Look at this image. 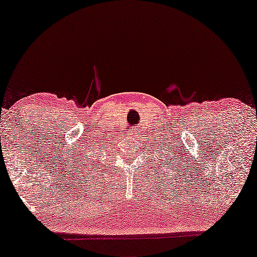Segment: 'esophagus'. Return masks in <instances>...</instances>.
<instances>
[{"label": "esophagus", "mask_w": 257, "mask_h": 257, "mask_svg": "<svg viewBox=\"0 0 257 257\" xmlns=\"http://www.w3.org/2000/svg\"><path fill=\"white\" fill-rule=\"evenodd\" d=\"M128 135H130V137H132V138H137V137L139 136V132H138V130H137V128L130 130Z\"/></svg>", "instance_id": "obj_1"}]
</instances>
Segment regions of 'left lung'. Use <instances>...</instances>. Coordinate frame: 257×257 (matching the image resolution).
I'll return each instance as SVG.
<instances>
[{"mask_svg": "<svg viewBox=\"0 0 257 257\" xmlns=\"http://www.w3.org/2000/svg\"><path fill=\"white\" fill-rule=\"evenodd\" d=\"M175 152H176V151H175ZM177 155H179V152H177ZM172 159H176V161H177V158H175V156H172V158L170 159V162H172ZM173 162H175V161H173ZM168 164L170 165V163H168Z\"/></svg>", "mask_w": 257, "mask_h": 257, "instance_id": "obj_1", "label": "left lung"}]
</instances>
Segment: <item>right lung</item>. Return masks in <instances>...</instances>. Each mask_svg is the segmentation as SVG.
I'll list each match as a JSON object with an SVG mask.
<instances>
[{
	"instance_id": "1",
	"label": "right lung",
	"mask_w": 257,
	"mask_h": 257,
	"mask_svg": "<svg viewBox=\"0 0 257 257\" xmlns=\"http://www.w3.org/2000/svg\"><path fill=\"white\" fill-rule=\"evenodd\" d=\"M91 148H92V146H91ZM84 161H80V163H79V164H80V166H79V168H81V171H84V168H85V166H88L89 165V162H92V159L91 158H86L85 157V156H84ZM78 162H79V159H78ZM76 166H78V165H76ZM89 168H92V166H89ZM82 173H84V172H82Z\"/></svg>"
}]
</instances>
